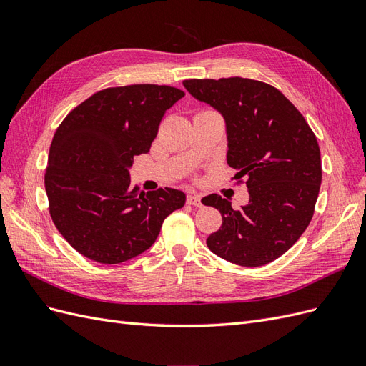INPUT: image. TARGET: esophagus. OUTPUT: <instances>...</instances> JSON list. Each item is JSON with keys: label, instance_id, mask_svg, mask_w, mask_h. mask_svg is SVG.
<instances>
[{"label": "esophagus", "instance_id": "34e87169", "mask_svg": "<svg viewBox=\"0 0 366 366\" xmlns=\"http://www.w3.org/2000/svg\"><path fill=\"white\" fill-rule=\"evenodd\" d=\"M186 203L195 206V207H200L202 206V197L198 194H189L186 197Z\"/></svg>", "mask_w": 366, "mask_h": 366}]
</instances>
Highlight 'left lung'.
I'll return each instance as SVG.
<instances>
[{"instance_id":"obj_1","label":"left lung","mask_w":366,"mask_h":366,"mask_svg":"<svg viewBox=\"0 0 366 366\" xmlns=\"http://www.w3.org/2000/svg\"><path fill=\"white\" fill-rule=\"evenodd\" d=\"M197 101L226 122L227 164L246 177L249 204L234 209L217 194L202 203L223 224L206 239L219 258L258 267L280 258L313 218L322 182L320 151L304 116L274 86L244 77L183 81Z\"/></svg>"}]
</instances>
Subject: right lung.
Returning a JSON list of instances; mask_svg holds the SVG:
<instances>
[{"label":"right lung","mask_w":366,"mask_h":366,"mask_svg":"<svg viewBox=\"0 0 366 366\" xmlns=\"http://www.w3.org/2000/svg\"><path fill=\"white\" fill-rule=\"evenodd\" d=\"M184 96L168 85L107 88L77 105L54 132L46 192L54 226L85 258L125 262L156 242L186 195L132 187L129 168L147 154L166 109Z\"/></svg>","instance_id":"1"}]
</instances>
